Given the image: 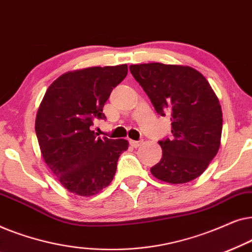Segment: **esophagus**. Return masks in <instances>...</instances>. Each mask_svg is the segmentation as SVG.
I'll return each mask as SVG.
<instances>
[{
  "mask_svg": "<svg viewBox=\"0 0 252 252\" xmlns=\"http://www.w3.org/2000/svg\"><path fill=\"white\" fill-rule=\"evenodd\" d=\"M129 144L133 148H139L141 144H142V141H134V140H129Z\"/></svg>",
  "mask_w": 252,
  "mask_h": 252,
  "instance_id": "1",
  "label": "esophagus"
}]
</instances>
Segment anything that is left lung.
<instances>
[{
  "label": "left lung",
  "mask_w": 252,
  "mask_h": 252,
  "mask_svg": "<svg viewBox=\"0 0 252 252\" xmlns=\"http://www.w3.org/2000/svg\"><path fill=\"white\" fill-rule=\"evenodd\" d=\"M129 71L158 115L171 116L173 139L158 141L163 156L150 172L168 184L194 180L215 158L221 139V106L211 86L195 68L181 65H130Z\"/></svg>",
  "instance_id": "left-lung-1"
}]
</instances>
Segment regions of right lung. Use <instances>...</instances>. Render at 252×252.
I'll list each match as a JSON object with an SVG mask.
<instances>
[{
    "mask_svg": "<svg viewBox=\"0 0 252 252\" xmlns=\"http://www.w3.org/2000/svg\"><path fill=\"white\" fill-rule=\"evenodd\" d=\"M126 64L67 72L47 89L36 113L35 132L43 159L63 187L93 196L108 187L117 161L128 149L124 139L97 137L92 126L106 119L103 106L127 75Z\"/></svg>",
    "mask_w": 252,
    "mask_h": 252,
    "instance_id": "1",
    "label": "right lung"
}]
</instances>
